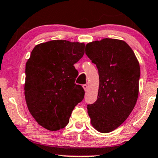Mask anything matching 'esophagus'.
<instances>
[{
    "label": "esophagus",
    "mask_w": 158,
    "mask_h": 158,
    "mask_svg": "<svg viewBox=\"0 0 158 158\" xmlns=\"http://www.w3.org/2000/svg\"><path fill=\"white\" fill-rule=\"evenodd\" d=\"M83 88H84L85 90H87L88 89V85H83Z\"/></svg>",
    "instance_id": "esophagus-1"
}]
</instances>
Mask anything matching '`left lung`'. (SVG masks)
<instances>
[{
    "instance_id": "left-lung-1",
    "label": "left lung",
    "mask_w": 158,
    "mask_h": 158,
    "mask_svg": "<svg viewBox=\"0 0 158 158\" xmlns=\"http://www.w3.org/2000/svg\"><path fill=\"white\" fill-rule=\"evenodd\" d=\"M85 54L99 75L97 100L87 105L92 126L98 132L115 130L130 115L138 100L140 65L126 42L104 38L87 43Z\"/></svg>"
}]
</instances>
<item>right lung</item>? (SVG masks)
<instances>
[{
  "label": "right lung",
  "mask_w": 158,
  "mask_h": 158,
  "mask_svg": "<svg viewBox=\"0 0 158 158\" xmlns=\"http://www.w3.org/2000/svg\"><path fill=\"white\" fill-rule=\"evenodd\" d=\"M85 43L51 40L37 45L26 64L25 98L30 113L46 130L56 131L69 122L85 90L75 84L73 64L85 54Z\"/></svg>",
  "instance_id": "add662e5"
}]
</instances>
